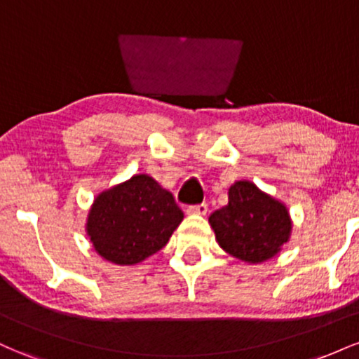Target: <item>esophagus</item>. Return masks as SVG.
Listing matches in <instances>:
<instances>
[{"instance_id":"esophagus-1","label":"esophagus","mask_w":359,"mask_h":359,"mask_svg":"<svg viewBox=\"0 0 359 359\" xmlns=\"http://www.w3.org/2000/svg\"><path fill=\"white\" fill-rule=\"evenodd\" d=\"M187 214H197V216H205V212H208V204H197V205H189Z\"/></svg>"}]
</instances>
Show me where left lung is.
<instances>
[{"label": "left lung", "instance_id": "8db88e82", "mask_svg": "<svg viewBox=\"0 0 359 359\" xmlns=\"http://www.w3.org/2000/svg\"><path fill=\"white\" fill-rule=\"evenodd\" d=\"M209 224L226 253L251 265L277 257L292 234L287 205L250 180L229 187L228 205L212 212Z\"/></svg>", "mask_w": 359, "mask_h": 359}]
</instances>
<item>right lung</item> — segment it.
I'll return each mask as SVG.
<instances>
[{
    "mask_svg": "<svg viewBox=\"0 0 359 359\" xmlns=\"http://www.w3.org/2000/svg\"><path fill=\"white\" fill-rule=\"evenodd\" d=\"M182 219L174 196L154 177L137 174L94 197L86 233L100 257L130 266L162 250Z\"/></svg>",
    "mask_w": 359,
    "mask_h": 359,
    "instance_id": "right-lung-1",
    "label": "right lung"
}]
</instances>
